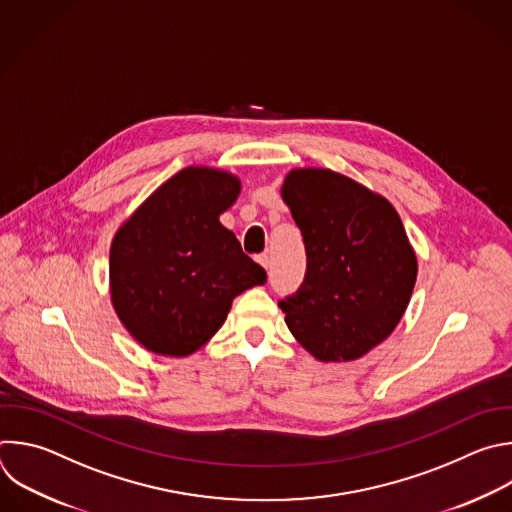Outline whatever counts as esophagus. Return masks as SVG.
<instances>
[{
  "label": "esophagus",
  "mask_w": 512,
  "mask_h": 512,
  "mask_svg": "<svg viewBox=\"0 0 512 512\" xmlns=\"http://www.w3.org/2000/svg\"><path fill=\"white\" fill-rule=\"evenodd\" d=\"M257 263H259L263 269H269V265H271V261H269V255H267V253H261V255H257Z\"/></svg>",
  "instance_id": "esophagus-1"
}]
</instances>
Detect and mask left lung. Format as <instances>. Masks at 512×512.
Masks as SVG:
<instances>
[{
    "instance_id": "obj_1",
    "label": "left lung",
    "mask_w": 512,
    "mask_h": 512,
    "mask_svg": "<svg viewBox=\"0 0 512 512\" xmlns=\"http://www.w3.org/2000/svg\"><path fill=\"white\" fill-rule=\"evenodd\" d=\"M281 197L305 243L301 287L279 301L297 342L319 362L366 356L400 323L418 259L388 199L329 168H295Z\"/></svg>"
}]
</instances>
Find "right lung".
Masks as SVG:
<instances>
[{"instance_id":"right-lung-1","label":"right lung","mask_w":512,"mask_h":512,"mask_svg":"<svg viewBox=\"0 0 512 512\" xmlns=\"http://www.w3.org/2000/svg\"><path fill=\"white\" fill-rule=\"evenodd\" d=\"M241 181L187 166L162 183L116 231L110 297L128 333L152 354H195L225 323L233 299L267 273L219 221Z\"/></svg>"}]
</instances>
